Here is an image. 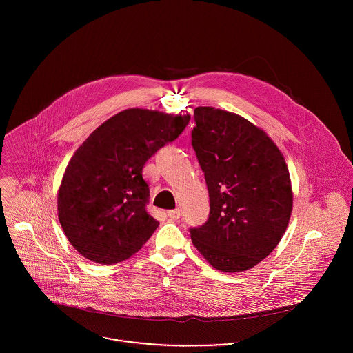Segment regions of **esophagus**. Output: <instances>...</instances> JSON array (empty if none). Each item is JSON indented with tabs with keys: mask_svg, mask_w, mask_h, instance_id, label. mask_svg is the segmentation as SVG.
Segmentation results:
<instances>
[{
	"mask_svg": "<svg viewBox=\"0 0 353 353\" xmlns=\"http://www.w3.org/2000/svg\"><path fill=\"white\" fill-rule=\"evenodd\" d=\"M167 216H168L171 220H178V219L181 217V210H179V209L168 210V212H167Z\"/></svg>",
	"mask_w": 353,
	"mask_h": 353,
	"instance_id": "34e87169",
	"label": "esophagus"
}]
</instances>
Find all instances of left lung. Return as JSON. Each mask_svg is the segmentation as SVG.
Listing matches in <instances>:
<instances>
[{"instance_id": "8db88e82", "label": "left lung", "mask_w": 353, "mask_h": 353, "mask_svg": "<svg viewBox=\"0 0 353 353\" xmlns=\"http://www.w3.org/2000/svg\"><path fill=\"white\" fill-rule=\"evenodd\" d=\"M192 145L210 213L192 242L217 270L245 272L266 258L288 227L294 193L274 141L246 118L214 107L194 110Z\"/></svg>"}]
</instances>
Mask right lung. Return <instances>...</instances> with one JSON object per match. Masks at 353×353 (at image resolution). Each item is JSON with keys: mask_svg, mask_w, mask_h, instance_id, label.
<instances>
[{"mask_svg": "<svg viewBox=\"0 0 353 353\" xmlns=\"http://www.w3.org/2000/svg\"><path fill=\"white\" fill-rule=\"evenodd\" d=\"M189 121V114L128 108L103 122L74 152L57 203L61 227L83 256L114 265L151 238L159 221L145 210L150 186L143 167Z\"/></svg>", "mask_w": 353, "mask_h": 353, "instance_id": "right-lung-1", "label": "right lung"}]
</instances>
